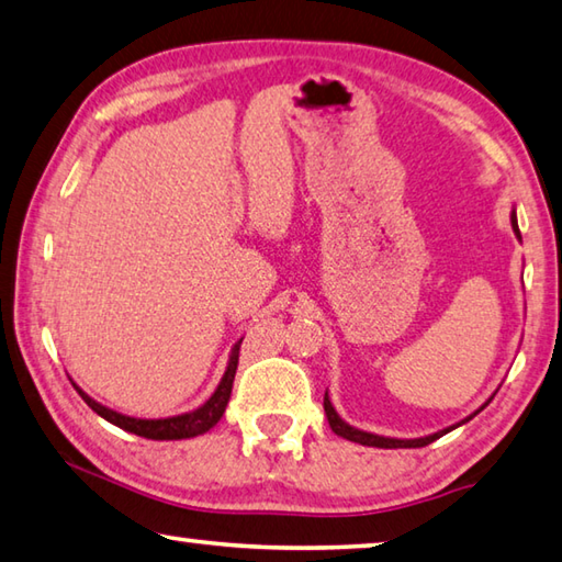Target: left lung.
<instances>
[{"mask_svg": "<svg viewBox=\"0 0 562 562\" xmlns=\"http://www.w3.org/2000/svg\"><path fill=\"white\" fill-rule=\"evenodd\" d=\"M512 228H514V233H516V238L521 240V231H518L516 209L512 211ZM494 395H496V391H494ZM494 395H492V397H494ZM492 397H488V401H486L482 407H476V411H474L472 415H467L464 420H459V423H454V425H450V427H445V430H437V432H432V435L413 437V440H397V437H383V435H375V432H366V430H359V427H353V425H349L346 420H341V415L336 413V407L331 405L329 391L324 393V413H326V420H329V425H331V430H334L336 435H339V437H344V440L359 442V445H366V447H381V450H411V447H425V445H430V442H435V440H440L442 435L452 432L454 427L469 423L474 415L482 413L484 407H486L488 403H492Z\"/></svg>", "mask_w": 562, "mask_h": 562, "instance_id": "obj_1", "label": "left lung"}]
</instances>
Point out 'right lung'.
I'll return each mask as SVG.
<instances>
[{"label":"right lung","instance_id":"add662e5","mask_svg":"<svg viewBox=\"0 0 562 562\" xmlns=\"http://www.w3.org/2000/svg\"><path fill=\"white\" fill-rule=\"evenodd\" d=\"M240 344L243 339H238L233 344L231 356H228V366L223 371L221 381L216 385V391L211 393V397L203 405L193 407L189 413L181 415H171V417H132L125 413L112 411V407L98 403L95 397H90L83 387L76 385L78 395L83 397L88 403V407L93 413H98L103 420L112 423L120 430L147 437V440H189V437H199L203 432H209L213 425H216L223 413H226V405L231 401V391H233V379H236V369H238V353H240Z\"/></svg>","mask_w":562,"mask_h":562}]
</instances>
